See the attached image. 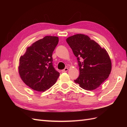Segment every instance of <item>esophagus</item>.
<instances>
[{"label":"esophagus","mask_w":127,"mask_h":127,"mask_svg":"<svg viewBox=\"0 0 127 127\" xmlns=\"http://www.w3.org/2000/svg\"><path fill=\"white\" fill-rule=\"evenodd\" d=\"M69 69L68 68H65L64 69L62 70V72H67L68 70Z\"/></svg>","instance_id":"obj_1"}]
</instances>
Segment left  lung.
<instances>
[{"label": "left lung", "instance_id": "8db88e82", "mask_svg": "<svg viewBox=\"0 0 127 127\" xmlns=\"http://www.w3.org/2000/svg\"><path fill=\"white\" fill-rule=\"evenodd\" d=\"M66 41L77 58L79 67V76L74 82L85 90L96 89L108 78L111 71L112 64L108 53L84 34H75L68 37Z\"/></svg>", "mask_w": 127, "mask_h": 127}]
</instances>
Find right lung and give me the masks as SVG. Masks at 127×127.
Wrapping results in <instances>:
<instances>
[{
  "mask_svg": "<svg viewBox=\"0 0 127 127\" xmlns=\"http://www.w3.org/2000/svg\"><path fill=\"white\" fill-rule=\"evenodd\" d=\"M59 37L46 36L28 47L20 58L18 73L27 86L37 92H44L57 82L60 74L52 65V53Z\"/></svg>",
  "mask_w": 127,
  "mask_h": 127,
  "instance_id": "right-lung-1",
  "label": "right lung"
}]
</instances>
